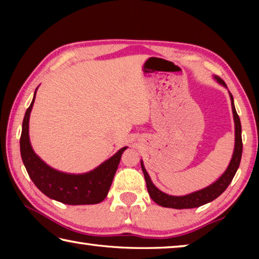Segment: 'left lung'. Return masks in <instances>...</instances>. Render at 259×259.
<instances>
[{"instance_id": "left-lung-1", "label": "left lung", "mask_w": 259, "mask_h": 259, "mask_svg": "<svg viewBox=\"0 0 259 259\" xmlns=\"http://www.w3.org/2000/svg\"><path fill=\"white\" fill-rule=\"evenodd\" d=\"M218 83H221L222 85H224L225 88L226 84L225 82L222 80L221 77L214 76ZM230 97H231V102H232V112H233V117H234V125H235V145H234V152L233 155H232V159L229 166L225 170V172L219 177L216 182L211 185H209L208 187L202 188V190L193 192L191 194L187 195H183V196H174V195H169L165 194L162 191H160L154 184L152 183L150 176L146 171L145 166H144L143 161H140V164H142V170L144 172V177H145L146 181V186H147V191L148 194L152 198V200L154 201L155 203H157L161 207H165V208H174V209H191V208H198L201 207L208 202H211L214 199H217L219 195L224 192L227 186L230 185L232 179H233L234 175L238 170L239 165H240V161H241V156H242V138H241V122H240V117L236 113V109L234 106V100H233V96L230 93Z\"/></svg>"}]
</instances>
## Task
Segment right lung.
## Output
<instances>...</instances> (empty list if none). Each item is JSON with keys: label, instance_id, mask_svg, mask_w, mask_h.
<instances>
[{"label": "right lung", "instance_id": "right-lung-1", "mask_svg": "<svg viewBox=\"0 0 259 259\" xmlns=\"http://www.w3.org/2000/svg\"><path fill=\"white\" fill-rule=\"evenodd\" d=\"M35 95L36 90L25 113L20 136V154L28 176L43 194L61 203L77 205L102 202L107 196L121 155L126 147H122L112 157L87 174H66L51 168L35 154L29 142L28 123Z\"/></svg>", "mask_w": 259, "mask_h": 259}]
</instances>
